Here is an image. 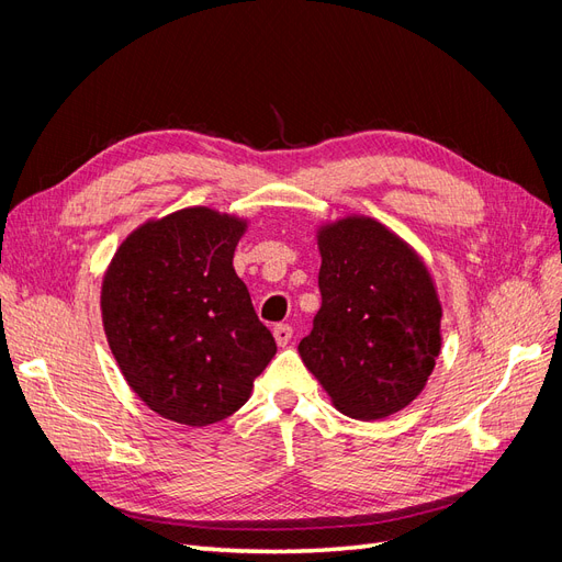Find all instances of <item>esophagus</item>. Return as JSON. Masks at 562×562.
<instances>
[{"label": "esophagus", "mask_w": 562, "mask_h": 562, "mask_svg": "<svg viewBox=\"0 0 562 562\" xmlns=\"http://www.w3.org/2000/svg\"><path fill=\"white\" fill-rule=\"evenodd\" d=\"M291 337H293V328L288 326V323H279V326H274V339L279 347H285L291 342Z\"/></svg>", "instance_id": "34e87169"}]
</instances>
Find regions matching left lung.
I'll list each match as a JSON object with an SVG mask.
<instances>
[{"label": "left lung", "mask_w": 562, "mask_h": 562, "mask_svg": "<svg viewBox=\"0 0 562 562\" xmlns=\"http://www.w3.org/2000/svg\"><path fill=\"white\" fill-rule=\"evenodd\" d=\"M321 310L297 351L339 413L382 419L411 405L440 353L443 307L417 250L375 217L316 232Z\"/></svg>", "instance_id": "1"}]
</instances>
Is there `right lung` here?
<instances>
[{
    "instance_id": "1",
    "label": "right lung",
    "mask_w": 562,
    "mask_h": 562,
    "mask_svg": "<svg viewBox=\"0 0 562 562\" xmlns=\"http://www.w3.org/2000/svg\"><path fill=\"white\" fill-rule=\"evenodd\" d=\"M246 227L182 209L131 232L105 271L100 310L119 370L149 411L187 427L239 411L277 353L232 265Z\"/></svg>"
}]
</instances>
